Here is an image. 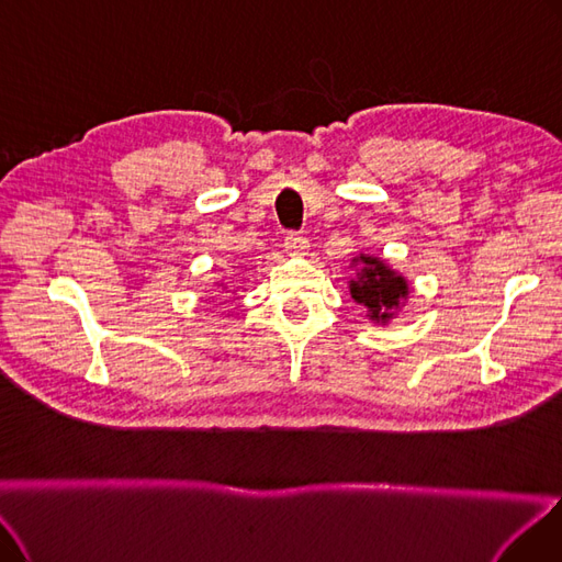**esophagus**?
<instances>
[{
    "mask_svg": "<svg viewBox=\"0 0 562 562\" xmlns=\"http://www.w3.org/2000/svg\"><path fill=\"white\" fill-rule=\"evenodd\" d=\"M283 246H285V251H288L290 256H306V254H308V241H306V237H302V235H297V233H290V235L285 237Z\"/></svg>",
    "mask_w": 562,
    "mask_h": 562,
    "instance_id": "1",
    "label": "esophagus"
}]
</instances>
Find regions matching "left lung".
<instances>
[{
	"mask_svg": "<svg viewBox=\"0 0 562 562\" xmlns=\"http://www.w3.org/2000/svg\"><path fill=\"white\" fill-rule=\"evenodd\" d=\"M355 267V279L348 281L350 297L367 308V318L375 325H387L396 313L406 306L411 295V283L387 260L359 254L350 260Z\"/></svg>",
	"mask_w": 562,
	"mask_h": 562,
	"instance_id": "1",
	"label": "left lung"
}]
</instances>
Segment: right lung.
Masks as SVG:
<instances>
[{"mask_svg": "<svg viewBox=\"0 0 562 562\" xmlns=\"http://www.w3.org/2000/svg\"><path fill=\"white\" fill-rule=\"evenodd\" d=\"M216 288H221V290H226V293H228V283H223V281H216Z\"/></svg>", "mask_w": 562, "mask_h": 562, "instance_id": "1", "label": "right lung"}]
</instances>
